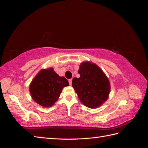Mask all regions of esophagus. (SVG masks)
I'll list each match as a JSON object with an SVG mask.
<instances>
[{"instance_id":"obj_1","label":"esophagus","mask_w":148,"mask_h":148,"mask_svg":"<svg viewBox=\"0 0 148 148\" xmlns=\"http://www.w3.org/2000/svg\"><path fill=\"white\" fill-rule=\"evenodd\" d=\"M69 84L71 85V83H72V79H69Z\"/></svg>"}]
</instances>
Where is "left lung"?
<instances>
[{
	"label": "left lung",
	"mask_w": 148,
	"mask_h": 148,
	"mask_svg": "<svg viewBox=\"0 0 148 148\" xmlns=\"http://www.w3.org/2000/svg\"><path fill=\"white\" fill-rule=\"evenodd\" d=\"M79 78H74L72 86L83 104L95 109L108 98L110 86L108 78L96 64L83 62L79 66Z\"/></svg>",
	"instance_id": "1"
}]
</instances>
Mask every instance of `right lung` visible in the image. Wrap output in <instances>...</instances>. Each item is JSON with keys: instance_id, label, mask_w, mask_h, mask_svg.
Here are the masks:
<instances>
[{"instance_id": "right-lung-1", "label": "right lung", "mask_w": 148, "mask_h": 148, "mask_svg": "<svg viewBox=\"0 0 148 148\" xmlns=\"http://www.w3.org/2000/svg\"><path fill=\"white\" fill-rule=\"evenodd\" d=\"M69 85L68 80L59 77L53 69L42 70L30 84L33 99L43 107L52 106L60 96L62 89Z\"/></svg>"}]
</instances>
